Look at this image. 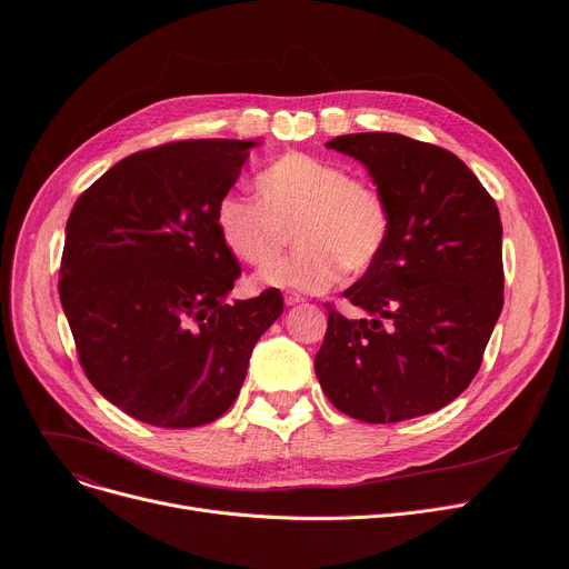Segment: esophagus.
<instances>
[{
  "instance_id": "obj_1",
  "label": "esophagus",
  "mask_w": 569,
  "mask_h": 569,
  "mask_svg": "<svg viewBox=\"0 0 569 569\" xmlns=\"http://www.w3.org/2000/svg\"><path fill=\"white\" fill-rule=\"evenodd\" d=\"M283 302H286L288 307H295V305H302V302H305V297H302V295H297V292H286Z\"/></svg>"
}]
</instances>
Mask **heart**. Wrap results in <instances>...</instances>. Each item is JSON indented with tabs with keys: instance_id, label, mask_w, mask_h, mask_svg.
<instances>
[{
	"instance_id": "heart-1",
	"label": "heart",
	"mask_w": 569,
	"mask_h": 569,
	"mask_svg": "<svg viewBox=\"0 0 569 569\" xmlns=\"http://www.w3.org/2000/svg\"><path fill=\"white\" fill-rule=\"evenodd\" d=\"M256 193H226L214 223L237 260L270 262L258 274L262 286L320 292L343 269L365 274L390 242L392 212L385 196L327 159L288 152L258 172ZM288 227L296 228L301 247L276 261Z\"/></svg>"
}]
</instances>
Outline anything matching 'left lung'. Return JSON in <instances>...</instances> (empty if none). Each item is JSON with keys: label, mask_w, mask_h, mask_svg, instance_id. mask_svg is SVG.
<instances>
[{"label": "left lung", "mask_w": 569, "mask_h": 569, "mask_svg": "<svg viewBox=\"0 0 569 569\" xmlns=\"http://www.w3.org/2000/svg\"><path fill=\"white\" fill-rule=\"evenodd\" d=\"M365 163L392 212V234L343 290L367 318L327 305L316 355L322 392L341 412L390 425L440 410L480 371L502 311L496 200L452 152L399 133L325 142Z\"/></svg>", "instance_id": "obj_1"}]
</instances>
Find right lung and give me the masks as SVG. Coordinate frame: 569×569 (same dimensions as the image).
Returning <instances> with one entry per match:
<instances>
[{
    "instance_id": "obj_1",
    "label": "right lung",
    "mask_w": 569,
    "mask_h": 569,
    "mask_svg": "<svg viewBox=\"0 0 569 569\" xmlns=\"http://www.w3.org/2000/svg\"><path fill=\"white\" fill-rule=\"evenodd\" d=\"M256 144L209 138L144 149L71 209L59 300L78 360L140 422H214L237 399L256 341L283 313L277 288L228 302L242 269L214 223Z\"/></svg>"
}]
</instances>
